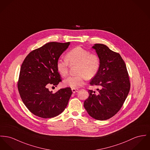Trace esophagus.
I'll use <instances>...</instances> for the list:
<instances>
[{"label":"esophagus","mask_w":150,"mask_h":150,"mask_svg":"<svg viewBox=\"0 0 150 150\" xmlns=\"http://www.w3.org/2000/svg\"><path fill=\"white\" fill-rule=\"evenodd\" d=\"M79 91L78 89H75V88H72V91L73 93H75L76 92H78Z\"/></svg>","instance_id":"obj_1"}]
</instances>
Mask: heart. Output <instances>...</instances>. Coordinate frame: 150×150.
Returning <instances> with one entry per match:
<instances>
[{"label": "heart", "instance_id": "obj_1", "mask_svg": "<svg viewBox=\"0 0 150 150\" xmlns=\"http://www.w3.org/2000/svg\"><path fill=\"white\" fill-rule=\"evenodd\" d=\"M66 60H58L56 67L58 73L62 76L68 74L69 63L70 65L77 64L76 72L78 75L69 76L63 81L65 86L77 88L83 86L86 78L91 79L95 76L100 66L99 57L80 47H75L66 55Z\"/></svg>", "mask_w": 150, "mask_h": 150}]
</instances>
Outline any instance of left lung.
<instances>
[{
  "label": "left lung",
  "instance_id": "obj_1",
  "mask_svg": "<svg viewBox=\"0 0 150 150\" xmlns=\"http://www.w3.org/2000/svg\"><path fill=\"white\" fill-rule=\"evenodd\" d=\"M92 48L100 59V66L90 84L100 89L97 92L88 90L84 107L93 119L104 120L120 110L129 91L130 83L126 64L119 54L103 44H95Z\"/></svg>",
  "mask_w": 150,
  "mask_h": 150
}]
</instances>
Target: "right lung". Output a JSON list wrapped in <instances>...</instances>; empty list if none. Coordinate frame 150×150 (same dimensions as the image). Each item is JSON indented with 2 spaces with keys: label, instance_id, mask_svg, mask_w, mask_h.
Returning <instances> with one entry per match:
<instances>
[{
  "label": "right lung",
  "instance_id": "1",
  "mask_svg": "<svg viewBox=\"0 0 150 150\" xmlns=\"http://www.w3.org/2000/svg\"><path fill=\"white\" fill-rule=\"evenodd\" d=\"M69 44L48 43L31 51L23 61L18 88L24 105L35 115L54 117L61 114L68 104L72 93L70 87L52 93L48 87H57L62 81L56 64Z\"/></svg>",
  "mask_w": 150,
  "mask_h": 150
}]
</instances>
